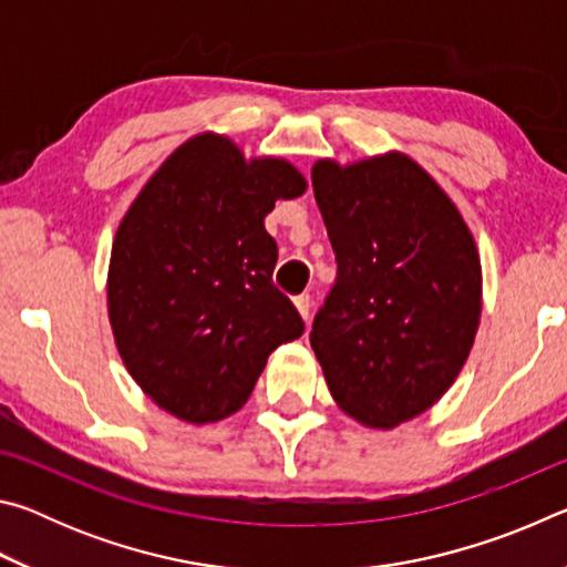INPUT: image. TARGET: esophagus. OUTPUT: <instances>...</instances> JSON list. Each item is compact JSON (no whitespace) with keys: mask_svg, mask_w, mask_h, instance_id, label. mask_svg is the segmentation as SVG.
<instances>
[{"mask_svg":"<svg viewBox=\"0 0 567 567\" xmlns=\"http://www.w3.org/2000/svg\"><path fill=\"white\" fill-rule=\"evenodd\" d=\"M295 307H297V312L302 315V320L310 322V312H312L310 295H297V297H295Z\"/></svg>","mask_w":567,"mask_h":567,"instance_id":"obj_1","label":"esophagus"}]
</instances>
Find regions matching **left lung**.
Listing matches in <instances>:
<instances>
[{
  "instance_id": "8db88e82",
  "label": "left lung",
  "mask_w": 567,
  "mask_h": 567,
  "mask_svg": "<svg viewBox=\"0 0 567 567\" xmlns=\"http://www.w3.org/2000/svg\"><path fill=\"white\" fill-rule=\"evenodd\" d=\"M338 260L310 344L338 405L395 427L443 398L473 348L483 275L475 239L417 162L390 155L312 167Z\"/></svg>"
}]
</instances>
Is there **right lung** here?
Instances as JSON below:
<instances>
[{"label":"right lung","instance_id":"add662e5","mask_svg":"<svg viewBox=\"0 0 567 567\" xmlns=\"http://www.w3.org/2000/svg\"><path fill=\"white\" fill-rule=\"evenodd\" d=\"M290 162L245 159L219 134L177 147L134 199L112 245L107 305L134 382L195 425L233 415L277 344L305 332L277 290L265 217L300 197Z\"/></svg>","mask_w":567,"mask_h":567}]
</instances>
